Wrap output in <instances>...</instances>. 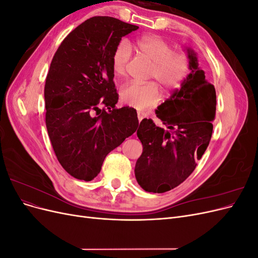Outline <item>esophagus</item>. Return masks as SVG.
<instances>
[{
  "label": "esophagus",
  "mask_w": 258,
  "mask_h": 258,
  "mask_svg": "<svg viewBox=\"0 0 258 258\" xmlns=\"http://www.w3.org/2000/svg\"><path fill=\"white\" fill-rule=\"evenodd\" d=\"M144 117H146V114L143 113V112H138V118H139V121H141Z\"/></svg>",
  "instance_id": "1"
}]
</instances>
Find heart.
I'll list each match as a JSON object with an SVG mask.
<instances>
[{
  "label": "heart",
  "mask_w": 258,
  "mask_h": 258,
  "mask_svg": "<svg viewBox=\"0 0 258 258\" xmlns=\"http://www.w3.org/2000/svg\"><path fill=\"white\" fill-rule=\"evenodd\" d=\"M138 54L148 63V79L156 80L165 91H172L179 87L188 73L189 64L186 54L179 51H171V47L162 38L155 35H146L136 42ZM130 48L127 42L121 41L116 45L112 54V70L116 77L126 73L130 59ZM121 102L137 110H145L158 103L160 93L155 83H129L120 89Z\"/></svg>",
  "instance_id": "heart-1"
}]
</instances>
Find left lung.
Instances as JSON below:
<instances>
[{"instance_id":"left-lung-1","label":"left lung","mask_w":258,"mask_h":258,"mask_svg":"<svg viewBox=\"0 0 258 258\" xmlns=\"http://www.w3.org/2000/svg\"><path fill=\"white\" fill-rule=\"evenodd\" d=\"M190 73L172 96L155 111L167 129L144 118L138 138L143 152L137 160V182L145 191L165 192L183 183L210 143L216 110V93L199 67L197 53L185 47Z\"/></svg>"}]
</instances>
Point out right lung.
<instances>
[{
    "label": "right lung",
    "instance_id": "add662e5",
    "mask_svg": "<svg viewBox=\"0 0 258 258\" xmlns=\"http://www.w3.org/2000/svg\"><path fill=\"white\" fill-rule=\"evenodd\" d=\"M138 29L113 17H92L64 38L51 60L44 89L46 127L60 165L77 179L95 178L106 155L139 126L135 108L115 107L112 70L116 45Z\"/></svg>",
    "mask_w": 258,
    "mask_h": 258
}]
</instances>
